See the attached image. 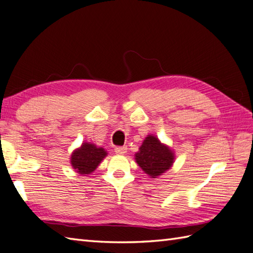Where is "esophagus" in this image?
<instances>
[{
    "instance_id": "34e87169",
    "label": "esophagus",
    "mask_w": 253,
    "mask_h": 253,
    "mask_svg": "<svg viewBox=\"0 0 253 253\" xmlns=\"http://www.w3.org/2000/svg\"><path fill=\"white\" fill-rule=\"evenodd\" d=\"M114 152L119 155H124L127 152V148L126 146H117V148L114 149Z\"/></svg>"
}]
</instances>
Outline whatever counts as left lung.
Wrapping results in <instances>:
<instances>
[{
    "mask_svg": "<svg viewBox=\"0 0 253 253\" xmlns=\"http://www.w3.org/2000/svg\"><path fill=\"white\" fill-rule=\"evenodd\" d=\"M174 152L154 134H148L134 154L139 167L150 178H157L172 167Z\"/></svg>",
    "mask_w": 253,
    "mask_h": 253,
    "instance_id": "1",
    "label": "left lung"
}]
</instances>
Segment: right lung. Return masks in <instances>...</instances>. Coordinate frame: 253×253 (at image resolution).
Masks as SVG:
<instances>
[{"mask_svg": "<svg viewBox=\"0 0 253 253\" xmlns=\"http://www.w3.org/2000/svg\"><path fill=\"white\" fill-rule=\"evenodd\" d=\"M107 155V151L101 146H97L90 142H83L80 148L72 152L70 162L76 172L86 175L95 171Z\"/></svg>", "mask_w": 253, "mask_h": 253, "instance_id": "right-lung-1", "label": "right lung"}]
</instances>
